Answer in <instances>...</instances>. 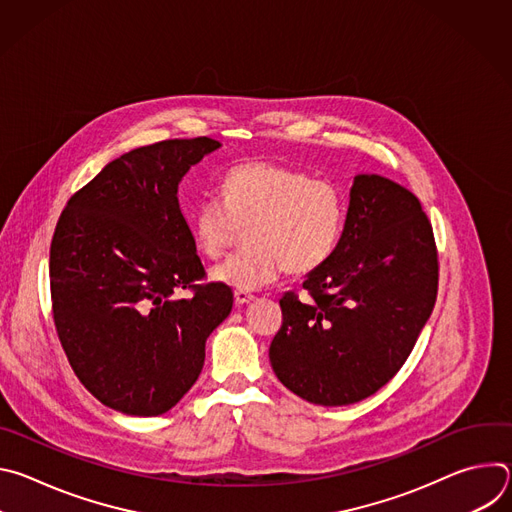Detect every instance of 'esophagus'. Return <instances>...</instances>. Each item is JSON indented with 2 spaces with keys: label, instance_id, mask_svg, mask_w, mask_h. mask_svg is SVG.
I'll use <instances>...</instances> for the list:
<instances>
[{
  "label": "esophagus",
  "instance_id": "esophagus-1",
  "mask_svg": "<svg viewBox=\"0 0 512 512\" xmlns=\"http://www.w3.org/2000/svg\"><path fill=\"white\" fill-rule=\"evenodd\" d=\"M255 298L251 294H247V291H235V304L237 306H245L249 302H253Z\"/></svg>",
  "mask_w": 512,
  "mask_h": 512
}]
</instances>
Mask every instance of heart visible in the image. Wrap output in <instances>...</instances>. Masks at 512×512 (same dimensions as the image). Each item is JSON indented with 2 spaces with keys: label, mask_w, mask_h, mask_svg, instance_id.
<instances>
[{
  "label": "heart",
  "mask_w": 512,
  "mask_h": 512,
  "mask_svg": "<svg viewBox=\"0 0 512 512\" xmlns=\"http://www.w3.org/2000/svg\"><path fill=\"white\" fill-rule=\"evenodd\" d=\"M221 196H206L192 210L200 251L225 255L245 229L247 247L212 277L239 291L259 289L285 269L304 275L336 251L348 214L346 190L330 178L273 162H243L227 170Z\"/></svg>",
  "instance_id": "heart-1"
}]
</instances>
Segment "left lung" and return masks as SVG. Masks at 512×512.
Listing matches in <instances>:
<instances>
[{"label": "left lung", "instance_id": "1", "mask_svg": "<svg viewBox=\"0 0 512 512\" xmlns=\"http://www.w3.org/2000/svg\"><path fill=\"white\" fill-rule=\"evenodd\" d=\"M440 261L421 202L397 182L358 174L342 239L285 291L269 346L277 379L298 397L338 407L387 385L411 354L437 298Z\"/></svg>", "mask_w": 512, "mask_h": 512}]
</instances>
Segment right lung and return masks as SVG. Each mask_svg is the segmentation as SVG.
Segmentation results:
<instances>
[{
  "instance_id": "add662e5",
  "label": "right lung",
  "mask_w": 512,
  "mask_h": 512,
  "mask_svg": "<svg viewBox=\"0 0 512 512\" xmlns=\"http://www.w3.org/2000/svg\"><path fill=\"white\" fill-rule=\"evenodd\" d=\"M221 148L164 139L109 162L70 196L50 245V296L72 371L103 405L135 417L170 411L196 383L210 332L233 310L206 277L178 202L190 166ZM186 288L191 298L178 301Z\"/></svg>"
}]
</instances>
